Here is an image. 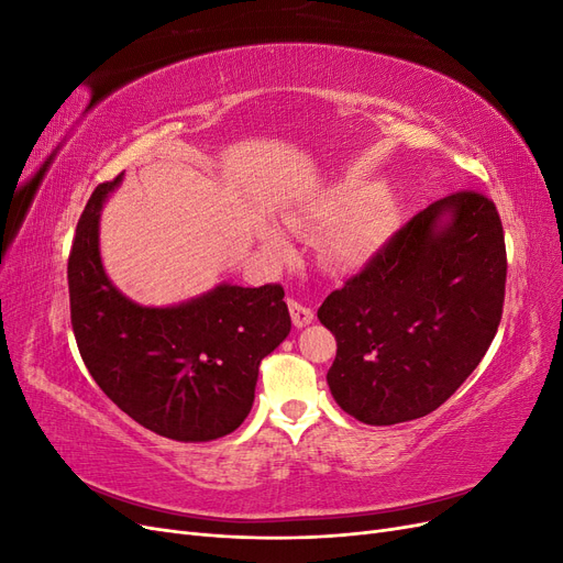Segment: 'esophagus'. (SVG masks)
Wrapping results in <instances>:
<instances>
[{
    "instance_id": "1",
    "label": "esophagus",
    "mask_w": 563,
    "mask_h": 563,
    "mask_svg": "<svg viewBox=\"0 0 563 563\" xmlns=\"http://www.w3.org/2000/svg\"><path fill=\"white\" fill-rule=\"evenodd\" d=\"M288 310H291V319H294V327L296 329H302V327H308V323H312V319H314V312L308 308V305H302V302H298V300H288Z\"/></svg>"
}]
</instances>
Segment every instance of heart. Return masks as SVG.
<instances>
[{"label":"heart","mask_w":563,"mask_h":563,"mask_svg":"<svg viewBox=\"0 0 563 563\" xmlns=\"http://www.w3.org/2000/svg\"><path fill=\"white\" fill-rule=\"evenodd\" d=\"M314 216L329 228L327 249L335 263L360 265L378 251L395 218V201L387 192L362 197L352 190H335L319 199ZM263 244L272 253H284L288 242L277 225H265Z\"/></svg>","instance_id":"heart-1"}]
</instances>
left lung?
<instances>
[{
	"mask_svg": "<svg viewBox=\"0 0 563 563\" xmlns=\"http://www.w3.org/2000/svg\"><path fill=\"white\" fill-rule=\"evenodd\" d=\"M505 277L496 203L476 192L430 203L321 302L317 317L338 340L335 404L366 424L432 413L496 338Z\"/></svg>",
	"mask_w": 563,
	"mask_h": 563,
	"instance_id": "8db88e82",
	"label": "left lung"
}]
</instances>
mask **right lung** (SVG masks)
Wrapping results in <instances>:
<instances>
[{"label": "right lung", "mask_w": 563, "mask_h": 563, "mask_svg": "<svg viewBox=\"0 0 563 563\" xmlns=\"http://www.w3.org/2000/svg\"><path fill=\"white\" fill-rule=\"evenodd\" d=\"M124 174L98 185L67 263L77 347L98 387L145 430L197 444L249 416L258 366L291 331L284 288L220 282L166 308L124 296L100 258V211Z\"/></svg>", "instance_id": "1"}]
</instances>
